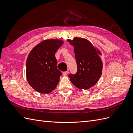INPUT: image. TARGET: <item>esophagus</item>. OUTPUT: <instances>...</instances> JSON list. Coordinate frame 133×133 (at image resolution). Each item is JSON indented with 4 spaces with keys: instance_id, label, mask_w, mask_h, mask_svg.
<instances>
[{
    "instance_id": "34e87169",
    "label": "esophagus",
    "mask_w": 133,
    "mask_h": 133,
    "mask_svg": "<svg viewBox=\"0 0 133 133\" xmlns=\"http://www.w3.org/2000/svg\"><path fill=\"white\" fill-rule=\"evenodd\" d=\"M68 73H69V71H63V75H67Z\"/></svg>"
}]
</instances>
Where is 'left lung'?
<instances>
[{"instance_id":"left-lung-1","label":"left lung","mask_w":133,"mask_h":133,"mask_svg":"<svg viewBox=\"0 0 133 133\" xmlns=\"http://www.w3.org/2000/svg\"><path fill=\"white\" fill-rule=\"evenodd\" d=\"M67 41L74 46L77 71L70 74V81L79 89H88L98 82L102 73L103 63L91 43L88 40L74 38L73 41Z\"/></svg>"}]
</instances>
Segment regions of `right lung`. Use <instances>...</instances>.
<instances>
[{
  "label": "right lung",
  "mask_w": 133,
  "mask_h": 133,
  "mask_svg": "<svg viewBox=\"0 0 133 133\" xmlns=\"http://www.w3.org/2000/svg\"><path fill=\"white\" fill-rule=\"evenodd\" d=\"M60 40H45L35 46L26 62V78L30 85L41 93H49L57 87L62 72L57 69L55 53Z\"/></svg>",
  "instance_id": "add662e5"
}]
</instances>
